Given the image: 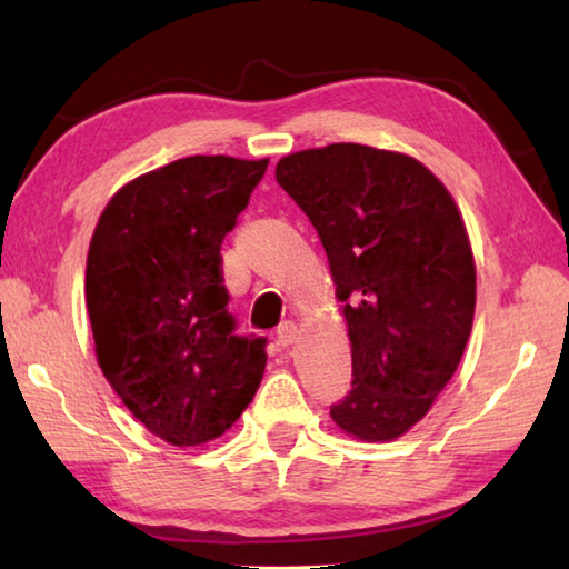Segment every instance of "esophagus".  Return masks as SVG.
Segmentation results:
<instances>
[{
    "label": "esophagus",
    "mask_w": 569,
    "mask_h": 569,
    "mask_svg": "<svg viewBox=\"0 0 569 569\" xmlns=\"http://www.w3.org/2000/svg\"><path fill=\"white\" fill-rule=\"evenodd\" d=\"M278 343L281 346H291L296 339H298V326H296V321H283L281 326H278Z\"/></svg>",
    "instance_id": "34e87169"
}]
</instances>
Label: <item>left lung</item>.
Here are the masks:
<instances>
[{"label": "left lung", "instance_id": "1", "mask_svg": "<svg viewBox=\"0 0 569 569\" xmlns=\"http://www.w3.org/2000/svg\"><path fill=\"white\" fill-rule=\"evenodd\" d=\"M276 180L319 233L349 326L353 381L331 419L363 441L407 435L455 377L475 321L455 198L419 160L356 142L286 156Z\"/></svg>", "mask_w": 569, "mask_h": 569}]
</instances>
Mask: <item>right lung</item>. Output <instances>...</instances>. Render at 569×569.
I'll return each mask as SVG.
<instances>
[{
    "label": "right lung",
    "mask_w": 569,
    "mask_h": 569,
    "mask_svg": "<svg viewBox=\"0 0 569 569\" xmlns=\"http://www.w3.org/2000/svg\"><path fill=\"white\" fill-rule=\"evenodd\" d=\"M268 160L192 156L114 192L84 276L98 363L132 417L176 447L233 427L266 371L263 336H238L220 246Z\"/></svg>",
    "instance_id": "obj_1"
}]
</instances>
